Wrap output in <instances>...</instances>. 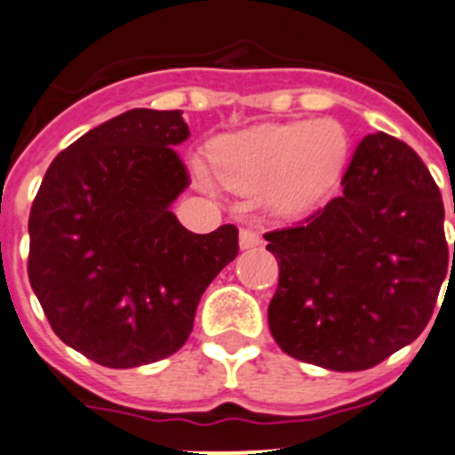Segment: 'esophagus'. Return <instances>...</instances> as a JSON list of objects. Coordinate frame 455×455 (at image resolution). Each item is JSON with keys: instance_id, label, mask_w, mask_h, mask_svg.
<instances>
[{"instance_id": "obj_1", "label": "esophagus", "mask_w": 455, "mask_h": 455, "mask_svg": "<svg viewBox=\"0 0 455 455\" xmlns=\"http://www.w3.org/2000/svg\"><path fill=\"white\" fill-rule=\"evenodd\" d=\"M259 244V233L253 228H242L240 231V249H253Z\"/></svg>"}]
</instances>
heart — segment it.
Here are the masks:
<instances>
[{"label": "heart", "instance_id": "1", "mask_svg": "<svg viewBox=\"0 0 455 455\" xmlns=\"http://www.w3.org/2000/svg\"><path fill=\"white\" fill-rule=\"evenodd\" d=\"M349 135L339 122H284L258 124L220 138L213 144V173L237 193L262 191V202L275 215L311 209L333 187L349 157ZM196 184L213 193V178L202 162H193Z\"/></svg>", "mask_w": 455, "mask_h": 455}]
</instances>
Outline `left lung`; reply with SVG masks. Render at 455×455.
Masks as SVG:
<instances>
[{
    "label": "left lung",
    "instance_id": "1",
    "mask_svg": "<svg viewBox=\"0 0 455 455\" xmlns=\"http://www.w3.org/2000/svg\"><path fill=\"white\" fill-rule=\"evenodd\" d=\"M264 240L280 267L273 339L331 371H364L411 345L447 275L443 196L416 151L387 133L358 144L342 196Z\"/></svg>",
    "mask_w": 455,
    "mask_h": 455
}]
</instances>
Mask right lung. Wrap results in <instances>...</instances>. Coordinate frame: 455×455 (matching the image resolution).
Listing matches in <instances>:
<instances>
[{
	"mask_svg": "<svg viewBox=\"0 0 455 455\" xmlns=\"http://www.w3.org/2000/svg\"><path fill=\"white\" fill-rule=\"evenodd\" d=\"M182 110L131 108L48 166L28 218V280L64 345L110 369L173 355L237 228L197 235L171 211L188 187Z\"/></svg>",
	"mask_w": 455,
	"mask_h": 455,
	"instance_id": "right-lung-1",
	"label": "right lung"
}]
</instances>
